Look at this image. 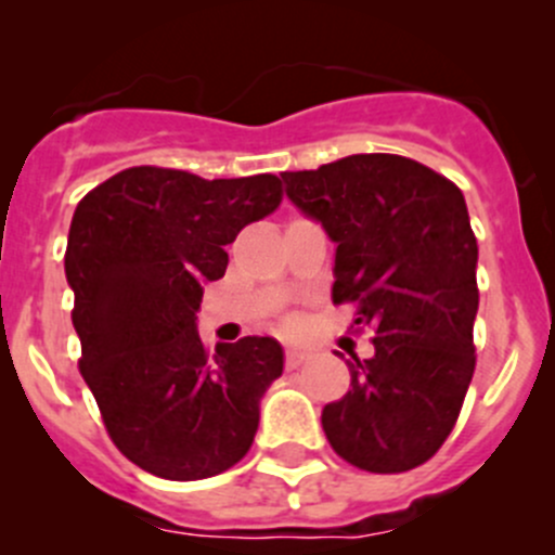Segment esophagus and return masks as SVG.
Wrapping results in <instances>:
<instances>
[{
  "label": "esophagus",
  "mask_w": 555,
  "mask_h": 555,
  "mask_svg": "<svg viewBox=\"0 0 555 555\" xmlns=\"http://www.w3.org/2000/svg\"><path fill=\"white\" fill-rule=\"evenodd\" d=\"M306 357H309V349H304V346H298V344L287 346V365L289 367H298Z\"/></svg>",
  "instance_id": "esophagus-1"
}]
</instances>
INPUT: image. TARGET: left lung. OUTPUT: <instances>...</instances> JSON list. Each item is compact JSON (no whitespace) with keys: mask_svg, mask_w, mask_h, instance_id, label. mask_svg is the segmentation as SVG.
Here are the masks:
<instances>
[{"mask_svg":"<svg viewBox=\"0 0 555 555\" xmlns=\"http://www.w3.org/2000/svg\"><path fill=\"white\" fill-rule=\"evenodd\" d=\"M287 198L335 244L333 304H357L376 354L322 408L338 456L405 473L449 438L473 382L478 242L456 184L402 155H349L284 171Z\"/></svg>","mask_w":555,"mask_h":555,"instance_id":"left-lung-1","label":"left lung"}]
</instances>
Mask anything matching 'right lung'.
I'll use <instances>...</instances> for the list:
<instances>
[{"instance_id":"1","label":"right lung","mask_w":555,"mask_h":555,"mask_svg":"<svg viewBox=\"0 0 555 555\" xmlns=\"http://www.w3.org/2000/svg\"><path fill=\"white\" fill-rule=\"evenodd\" d=\"M282 201L273 173L201 179L133 166L77 204L66 242L80 373L112 443L144 473L201 480L242 462L284 371L276 338L206 351L195 313L225 246Z\"/></svg>"}]
</instances>
